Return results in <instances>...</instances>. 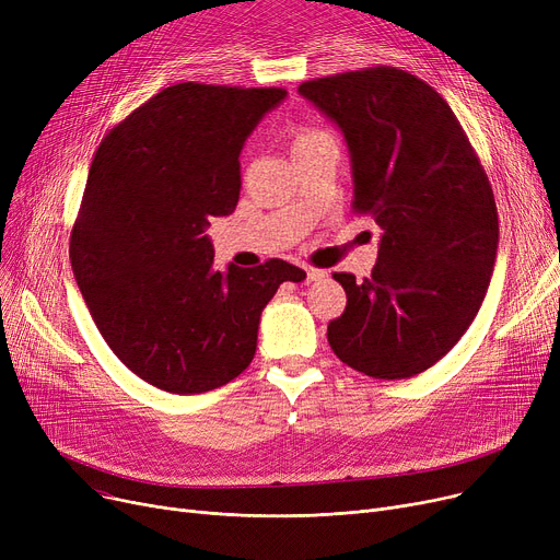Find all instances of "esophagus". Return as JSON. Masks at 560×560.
<instances>
[{
    "mask_svg": "<svg viewBox=\"0 0 560 560\" xmlns=\"http://www.w3.org/2000/svg\"><path fill=\"white\" fill-rule=\"evenodd\" d=\"M304 272H306V281H319L325 279V270H317V268H311V265H304Z\"/></svg>",
    "mask_w": 560,
    "mask_h": 560,
    "instance_id": "34e87169",
    "label": "esophagus"
}]
</instances>
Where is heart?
Here are the masks:
<instances>
[{
    "label": "heart",
    "instance_id": "b5f03b06",
    "mask_svg": "<svg viewBox=\"0 0 560 560\" xmlns=\"http://www.w3.org/2000/svg\"><path fill=\"white\" fill-rule=\"evenodd\" d=\"M319 136H327V133L319 131V129H313V127L295 129V131H292V136H290V152H295L298 147H302V144H306V142H311L313 138H319Z\"/></svg>",
    "mask_w": 560,
    "mask_h": 560
}]
</instances>
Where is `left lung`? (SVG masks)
Listing matches in <instances>:
<instances>
[{
  "instance_id": "8db88e82",
  "label": "left lung",
  "mask_w": 560,
  "mask_h": 560,
  "mask_svg": "<svg viewBox=\"0 0 560 560\" xmlns=\"http://www.w3.org/2000/svg\"><path fill=\"white\" fill-rule=\"evenodd\" d=\"M300 93L345 133L351 209L381 226L372 275L334 272L347 306L334 354L374 378L416 376L472 325L494 268L497 206L450 104L390 66L304 81Z\"/></svg>"
}]
</instances>
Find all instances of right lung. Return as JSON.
<instances>
[{"label": "right lung", "mask_w": 560, "mask_h": 560, "mask_svg": "<svg viewBox=\"0 0 560 560\" xmlns=\"http://www.w3.org/2000/svg\"><path fill=\"white\" fill-rule=\"evenodd\" d=\"M283 88H163L97 147L70 235L95 325L133 374L174 395L220 388L256 354L260 313L306 272L281 258L213 268L209 218L241 197V150Z\"/></svg>", "instance_id": "add662e5"}]
</instances>
